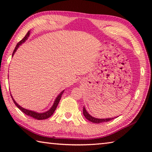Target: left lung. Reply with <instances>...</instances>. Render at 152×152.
Wrapping results in <instances>:
<instances>
[{
  "mask_svg": "<svg viewBox=\"0 0 152 152\" xmlns=\"http://www.w3.org/2000/svg\"><path fill=\"white\" fill-rule=\"evenodd\" d=\"M83 114L86 119H88L90 121L94 123H101L104 122H108L109 121H111L115 119V118H109V119H96V118H94L93 117H92L91 115H90L88 112L86 110L84 107H83Z\"/></svg>",
  "mask_w": 152,
  "mask_h": 152,
  "instance_id": "8db88e82",
  "label": "left lung"
}]
</instances>
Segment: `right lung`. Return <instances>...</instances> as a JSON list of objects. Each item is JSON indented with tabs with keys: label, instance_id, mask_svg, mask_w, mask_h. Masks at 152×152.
Wrapping results in <instances>:
<instances>
[{
	"label": "right lung",
	"instance_id": "right-lung-1",
	"mask_svg": "<svg viewBox=\"0 0 152 152\" xmlns=\"http://www.w3.org/2000/svg\"><path fill=\"white\" fill-rule=\"evenodd\" d=\"M29 32H30V31H28L27 33L26 34V35H25V37H24L23 39L20 40V42L17 43V45H16V47H15V50H14V51H13V52H12V56H13V54L15 53V51H17V48H19V46L20 44H21V43H23V42H25V41L27 39V37H29V34H30ZM63 92H64V91L61 92V93L58 95V97L56 98V101H55V102H54V103H53L52 107H51V109L48 110V111L45 112V113H36V112H34V111H32V110H29L23 109V108L21 107L20 106H19V105L17 103V102L15 101V100H14L13 99H12V96H11V97H12V101H13V102H14V103L15 104V105H16V106H17L18 108H19V109L20 110H21V111H22L23 113H25V115H28V116H29V117H31L32 118H34V119H37V120H43V119H48V118L50 117L51 116V115H52L53 114V113H54V111H55L56 109V108H57V107H58V103H59V102H60V101L61 97V95H62Z\"/></svg>",
	"mask_w": 152,
	"mask_h": 152
}]
</instances>
